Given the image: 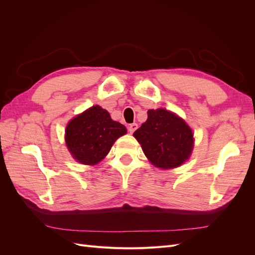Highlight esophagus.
Returning a JSON list of instances; mask_svg holds the SVG:
<instances>
[{"label":"esophagus","mask_w":255,"mask_h":255,"mask_svg":"<svg viewBox=\"0 0 255 255\" xmlns=\"http://www.w3.org/2000/svg\"><path fill=\"white\" fill-rule=\"evenodd\" d=\"M138 128V126H137V123H132V125H129L128 127V132L130 133V134H133L135 130H136V128Z\"/></svg>","instance_id":"obj_1"}]
</instances>
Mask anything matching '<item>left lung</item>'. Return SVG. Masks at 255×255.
<instances>
[{"mask_svg": "<svg viewBox=\"0 0 255 255\" xmlns=\"http://www.w3.org/2000/svg\"><path fill=\"white\" fill-rule=\"evenodd\" d=\"M134 137L151 163L163 169L181 166L194 145V135L185 121L163 109L149 110L148 119Z\"/></svg>", "mask_w": 255, "mask_h": 255, "instance_id": "obj_1", "label": "left lung"}]
</instances>
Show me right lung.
Returning a JSON list of instances; mask_svg holds the SVG:
<instances>
[{
  "mask_svg": "<svg viewBox=\"0 0 255 255\" xmlns=\"http://www.w3.org/2000/svg\"><path fill=\"white\" fill-rule=\"evenodd\" d=\"M127 128L112 120L101 106H92L72 119L66 128V143L72 156L84 165H95L110 152Z\"/></svg>",
  "mask_w": 255,
  "mask_h": 255,
  "instance_id": "obj_1",
  "label": "right lung"
}]
</instances>
